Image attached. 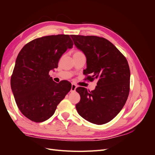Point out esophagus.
I'll return each mask as SVG.
<instances>
[{
    "instance_id": "1",
    "label": "esophagus",
    "mask_w": 155,
    "mask_h": 155,
    "mask_svg": "<svg viewBox=\"0 0 155 155\" xmlns=\"http://www.w3.org/2000/svg\"><path fill=\"white\" fill-rule=\"evenodd\" d=\"M76 88H77L76 85H75V84L72 83V87H71V92H75V91H76Z\"/></svg>"
}]
</instances>
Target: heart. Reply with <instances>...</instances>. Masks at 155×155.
Returning <instances> with one entry per match:
<instances>
[{
  "mask_svg": "<svg viewBox=\"0 0 155 155\" xmlns=\"http://www.w3.org/2000/svg\"><path fill=\"white\" fill-rule=\"evenodd\" d=\"M75 53H82V52H81V51H76Z\"/></svg>",
  "mask_w": 155,
  "mask_h": 155,
  "instance_id": "b5f03b06",
  "label": "heart"
}]
</instances>
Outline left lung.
<instances>
[{"instance_id":"1","label":"left lung","mask_w":155,"mask_h":155,"mask_svg":"<svg viewBox=\"0 0 155 155\" xmlns=\"http://www.w3.org/2000/svg\"><path fill=\"white\" fill-rule=\"evenodd\" d=\"M74 45L85 55L87 79H97V86L89 91L78 87L81 99L76 107L78 114L89 122H109L122 109L127 100L130 69L124 55L107 39L97 36L71 35Z\"/></svg>"}]
</instances>
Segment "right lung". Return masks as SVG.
<instances>
[{"instance_id": "right-lung-1", "label": "right lung", "mask_w": 155, "mask_h": 155, "mask_svg": "<svg viewBox=\"0 0 155 155\" xmlns=\"http://www.w3.org/2000/svg\"><path fill=\"white\" fill-rule=\"evenodd\" d=\"M73 42L68 35H48L24 46L16 59L11 77V88L18 109L34 122L49 119L70 91L68 81L59 83L49 76L57 68L60 58Z\"/></svg>"}]
</instances>
